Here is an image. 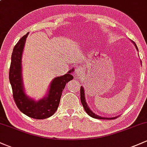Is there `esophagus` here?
Wrapping results in <instances>:
<instances>
[{"label":"esophagus","mask_w":147,"mask_h":147,"mask_svg":"<svg viewBox=\"0 0 147 147\" xmlns=\"http://www.w3.org/2000/svg\"><path fill=\"white\" fill-rule=\"evenodd\" d=\"M76 72H76V74H77V76L81 74V72H80L81 71H79V70H77V71H76Z\"/></svg>","instance_id":"34e87169"}]
</instances>
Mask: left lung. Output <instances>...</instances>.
<instances>
[{"instance_id":"left-lung-1","label":"left lung","mask_w":147,"mask_h":147,"mask_svg":"<svg viewBox=\"0 0 147 147\" xmlns=\"http://www.w3.org/2000/svg\"><path fill=\"white\" fill-rule=\"evenodd\" d=\"M136 48L138 49L137 46H136ZM80 98H81V102H82V105H83L84 110L86 111V112L88 115H90V117L95 118V119H115V118L117 117H111V118L110 117H100V116H99V115H95L93 112H92V111H90V109H89L88 106L86 102L84 88L82 86L81 87V88H80Z\"/></svg>"}]
</instances>
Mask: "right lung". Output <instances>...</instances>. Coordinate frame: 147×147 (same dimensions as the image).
<instances>
[{
  "label": "right lung",
  "mask_w": 147,
  "mask_h": 147,
  "mask_svg": "<svg viewBox=\"0 0 147 147\" xmlns=\"http://www.w3.org/2000/svg\"><path fill=\"white\" fill-rule=\"evenodd\" d=\"M28 35V33L18 41L11 55L9 79L12 88L13 98L18 109L28 117L37 119H46L52 116L58 109L65 84L74 78L70 73L73 70L65 75L54 79L48 96L43 99L35 102L27 97L23 90L21 78V57Z\"/></svg>",
  "instance_id": "add662e5"
}]
</instances>
